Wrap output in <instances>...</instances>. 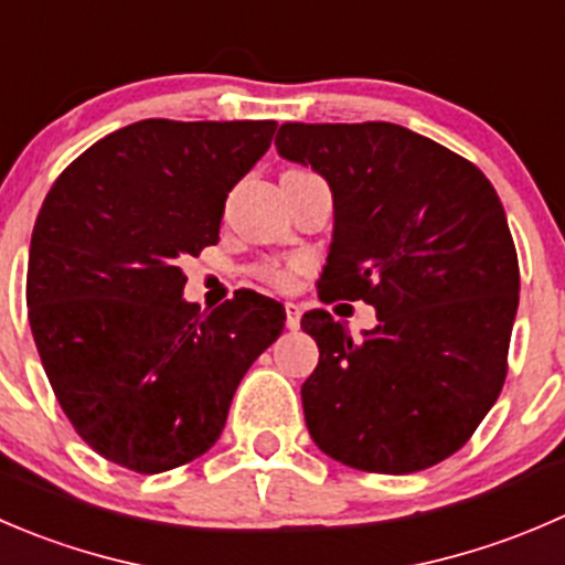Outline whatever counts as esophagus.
Wrapping results in <instances>:
<instances>
[{"instance_id":"esophagus-1","label":"esophagus","mask_w":565,"mask_h":565,"mask_svg":"<svg viewBox=\"0 0 565 565\" xmlns=\"http://www.w3.org/2000/svg\"><path fill=\"white\" fill-rule=\"evenodd\" d=\"M284 311H287V328L289 331H295V328H300V306L298 303H284Z\"/></svg>"}]
</instances>
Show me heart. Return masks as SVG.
<instances>
[{
    "label": "heart",
    "mask_w": 565,
    "mask_h": 565,
    "mask_svg": "<svg viewBox=\"0 0 565 565\" xmlns=\"http://www.w3.org/2000/svg\"><path fill=\"white\" fill-rule=\"evenodd\" d=\"M298 273L300 265H295V262L265 259L259 262V265H254V276L276 289H292L295 281H298Z\"/></svg>",
    "instance_id": "obj_1"
}]
</instances>
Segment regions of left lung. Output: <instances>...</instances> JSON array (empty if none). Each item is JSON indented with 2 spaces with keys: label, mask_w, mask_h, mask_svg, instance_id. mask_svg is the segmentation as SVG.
Segmentation results:
<instances>
[{
  "label": "left lung",
  "mask_w": 565,
  "mask_h": 565,
  "mask_svg": "<svg viewBox=\"0 0 565 565\" xmlns=\"http://www.w3.org/2000/svg\"><path fill=\"white\" fill-rule=\"evenodd\" d=\"M276 149L331 184L320 300L377 311L364 339L326 309L300 320L320 348L300 386L311 439L361 472L445 461L508 375L519 259L500 195L478 166L386 120L284 124Z\"/></svg>",
  "instance_id": "obj_1"
}]
</instances>
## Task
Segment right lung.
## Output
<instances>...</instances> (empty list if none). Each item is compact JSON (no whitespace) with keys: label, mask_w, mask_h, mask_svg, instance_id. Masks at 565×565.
<instances>
[{"label":"right lung","mask_w":565,"mask_h":565,"mask_svg":"<svg viewBox=\"0 0 565 565\" xmlns=\"http://www.w3.org/2000/svg\"><path fill=\"white\" fill-rule=\"evenodd\" d=\"M276 126L137 120L43 199L26 267L32 337L63 414L118 467L157 475L204 456L248 366L281 337V303L237 289L206 315L182 298L179 267L217 245L228 193Z\"/></svg>","instance_id":"1"}]
</instances>
